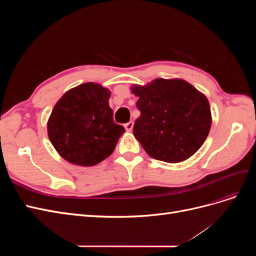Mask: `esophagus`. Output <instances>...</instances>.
Segmentation results:
<instances>
[{
	"label": "esophagus",
	"instance_id": "1",
	"mask_svg": "<svg viewBox=\"0 0 256 256\" xmlns=\"http://www.w3.org/2000/svg\"><path fill=\"white\" fill-rule=\"evenodd\" d=\"M124 127H125L126 131H131L134 128V122H129L125 124V126H124Z\"/></svg>",
	"mask_w": 256,
	"mask_h": 256
}]
</instances>
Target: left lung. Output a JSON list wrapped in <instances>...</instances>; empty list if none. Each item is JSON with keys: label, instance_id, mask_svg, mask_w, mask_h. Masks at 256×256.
I'll return each instance as SVG.
<instances>
[{"label": "left lung", "instance_id": "8db88e82", "mask_svg": "<svg viewBox=\"0 0 256 256\" xmlns=\"http://www.w3.org/2000/svg\"><path fill=\"white\" fill-rule=\"evenodd\" d=\"M130 90L138 99L141 115L134 134L154 159L178 164L203 145L212 118L207 97L182 79H154L134 84Z\"/></svg>", "mask_w": 256, "mask_h": 256}]
</instances>
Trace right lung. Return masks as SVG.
<instances>
[{
  "label": "right lung",
  "instance_id": "1",
  "mask_svg": "<svg viewBox=\"0 0 256 256\" xmlns=\"http://www.w3.org/2000/svg\"><path fill=\"white\" fill-rule=\"evenodd\" d=\"M111 92L94 82L67 90L49 116V140L69 164L92 166L113 152L125 132L113 120L109 106Z\"/></svg>",
  "mask_w": 256,
  "mask_h": 256
}]
</instances>
